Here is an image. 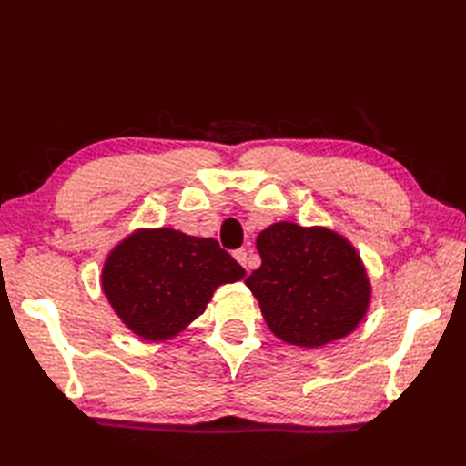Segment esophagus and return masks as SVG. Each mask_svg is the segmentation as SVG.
<instances>
[{
  "label": "esophagus",
  "instance_id": "esophagus-1",
  "mask_svg": "<svg viewBox=\"0 0 466 466\" xmlns=\"http://www.w3.org/2000/svg\"><path fill=\"white\" fill-rule=\"evenodd\" d=\"M233 257H235V260L241 264V266H248V252H247V248H237L235 252H233Z\"/></svg>",
  "mask_w": 466,
  "mask_h": 466
}]
</instances>
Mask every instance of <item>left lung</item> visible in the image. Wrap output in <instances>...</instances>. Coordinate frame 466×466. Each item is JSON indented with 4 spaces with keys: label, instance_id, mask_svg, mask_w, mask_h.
<instances>
[{
    "label": "left lung",
    "instance_id": "left-lung-1",
    "mask_svg": "<svg viewBox=\"0 0 466 466\" xmlns=\"http://www.w3.org/2000/svg\"><path fill=\"white\" fill-rule=\"evenodd\" d=\"M257 248L262 264L245 284L279 340L319 348L356 330L368 313L371 286L348 238L279 221L260 231Z\"/></svg>",
    "mask_w": 466,
    "mask_h": 466
}]
</instances>
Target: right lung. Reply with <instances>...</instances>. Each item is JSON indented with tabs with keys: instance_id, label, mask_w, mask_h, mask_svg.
Instances as JSON below:
<instances>
[{
	"instance_id": "1",
	"label": "right lung",
	"mask_w": 466,
	"mask_h": 466,
	"mask_svg": "<svg viewBox=\"0 0 466 466\" xmlns=\"http://www.w3.org/2000/svg\"><path fill=\"white\" fill-rule=\"evenodd\" d=\"M243 278L245 268L216 238L161 228L137 229L112 248L101 281L126 327L157 342L200 317L216 288Z\"/></svg>"
}]
</instances>
